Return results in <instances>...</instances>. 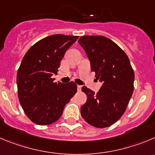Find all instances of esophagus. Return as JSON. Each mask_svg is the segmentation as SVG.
Segmentation results:
<instances>
[{
  "mask_svg": "<svg viewBox=\"0 0 155 155\" xmlns=\"http://www.w3.org/2000/svg\"><path fill=\"white\" fill-rule=\"evenodd\" d=\"M77 90H78V92H80V91L82 90V86H77Z\"/></svg>",
  "mask_w": 155,
  "mask_h": 155,
  "instance_id": "esophagus-1",
  "label": "esophagus"
}]
</instances>
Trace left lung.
<instances>
[{
	"mask_svg": "<svg viewBox=\"0 0 155 155\" xmlns=\"http://www.w3.org/2000/svg\"><path fill=\"white\" fill-rule=\"evenodd\" d=\"M78 43L89 58L91 70L102 83L97 94L82 88L87 101L81 106V115L94 127L110 126L122 116L134 91V74L129 59L116 43L103 36H82Z\"/></svg>",
	"mask_w": 155,
	"mask_h": 155,
	"instance_id": "left-lung-1",
	"label": "left lung"
}]
</instances>
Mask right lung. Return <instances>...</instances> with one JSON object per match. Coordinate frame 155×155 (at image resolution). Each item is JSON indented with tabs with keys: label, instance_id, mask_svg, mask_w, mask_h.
<instances>
[{
	"label": "right lung",
	"instance_id": "1",
	"mask_svg": "<svg viewBox=\"0 0 155 155\" xmlns=\"http://www.w3.org/2000/svg\"><path fill=\"white\" fill-rule=\"evenodd\" d=\"M78 36L54 34L32 46L23 58L17 75L20 103L27 116L39 125L57 121L77 92L73 82H53L65 53Z\"/></svg>",
	"mask_w": 155,
	"mask_h": 155
}]
</instances>
